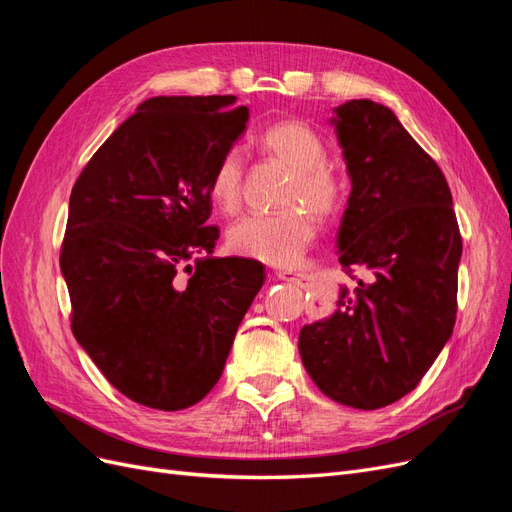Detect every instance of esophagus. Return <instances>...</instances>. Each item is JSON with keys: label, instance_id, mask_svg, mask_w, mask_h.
Here are the masks:
<instances>
[{"label": "esophagus", "instance_id": "34e87169", "mask_svg": "<svg viewBox=\"0 0 512 512\" xmlns=\"http://www.w3.org/2000/svg\"><path fill=\"white\" fill-rule=\"evenodd\" d=\"M280 280L290 282V284H303V275L301 273H294V271H277L275 273Z\"/></svg>", "mask_w": 512, "mask_h": 512}]
</instances>
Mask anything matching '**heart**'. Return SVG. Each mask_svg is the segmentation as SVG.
I'll list each match as a JSON object with an SVG mask.
<instances>
[{
    "instance_id": "b5f03b06",
    "label": "heart",
    "mask_w": 512,
    "mask_h": 512,
    "mask_svg": "<svg viewBox=\"0 0 512 512\" xmlns=\"http://www.w3.org/2000/svg\"><path fill=\"white\" fill-rule=\"evenodd\" d=\"M254 145L267 158L290 170L282 205L275 213H252L235 222L228 230V247L235 254L267 262L273 267H292L312 241L318 218L331 215L344 196V177L327 162V145L322 136L301 119H282L262 130ZM243 156L228 149L215 164L209 179V196L224 213H235L243 192ZM310 210L307 212L306 209Z\"/></svg>"
}]
</instances>
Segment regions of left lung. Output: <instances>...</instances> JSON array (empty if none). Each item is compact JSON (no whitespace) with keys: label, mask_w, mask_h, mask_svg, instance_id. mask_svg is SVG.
<instances>
[{"label":"left lung","mask_w":512,"mask_h":512,"mask_svg":"<svg viewBox=\"0 0 512 512\" xmlns=\"http://www.w3.org/2000/svg\"><path fill=\"white\" fill-rule=\"evenodd\" d=\"M335 115L352 181L339 262L354 284L305 324L299 352L324 395L378 410L414 391L451 337L463 243L440 166L391 108L350 100Z\"/></svg>","instance_id":"1"}]
</instances>
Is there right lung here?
Listing matches in <instances>:
<instances>
[{
    "instance_id": "1",
    "label": "right lung",
    "mask_w": 512,
    "mask_h": 512,
    "mask_svg": "<svg viewBox=\"0 0 512 512\" xmlns=\"http://www.w3.org/2000/svg\"><path fill=\"white\" fill-rule=\"evenodd\" d=\"M232 104L235 96L143 102L70 194L59 267L72 333L104 378L147 408L183 410L213 389L265 284L258 260L211 258L220 228L207 226L209 179L250 117Z\"/></svg>"
}]
</instances>
